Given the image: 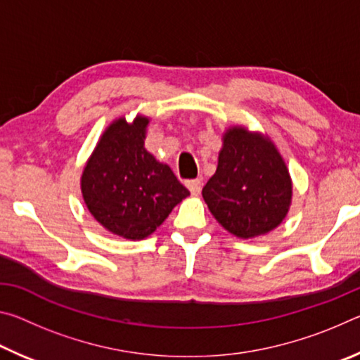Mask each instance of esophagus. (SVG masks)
<instances>
[{
	"label": "esophagus",
	"mask_w": 360,
	"mask_h": 360,
	"mask_svg": "<svg viewBox=\"0 0 360 360\" xmlns=\"http://www.w3.org/2000/svg\"><path fill=\"white\" fill-rule=\"evenodd\" d=\"M186 186L188 187V191H191L193 195H198L200 191H202L203 182H202V179H188V181H186Z\"/></svg>",
	"instance_id": "esophagus-1"
}]
</instances>
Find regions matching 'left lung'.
Instances as JSON below:
<instances>
[{
  "label": "left lung",
  "mask_w": 360,
  "mask_h": 360,
  "mask_svg": "<svg viewBox=\"0 0 360 360\" xmlns=\"http://www.w3.org/2000/svg\"><path fill=\"white\" fill-rule=\"evenodd\" d=\"M202 193L217 222L246 240L283 222L290 206L292 182L275 146L233 127L225 133L217 169Z\"/></svg>",
  "instance_id": "8db88e82"
}]
</instances>
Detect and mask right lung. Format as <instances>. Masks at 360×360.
<instances>
[{
    "label": "right lung",
    "mask_w": 360,
    "mask_h": 360,
    "mask_svg": "<svg viewBox=\"0 0 360 360\" xmlns=\"http://www.w3.org/2000/svg\"><path fill=\"white\" fill-rule=\"evenodd\" d=\"M149 119L115 120L103 133L84 168L81 188L89 211L103 227L129 240L155 231L188 193L172 168L144 148Z\"/></svg>",
    "instance_id": "right-lung-1"
}]
</instances>
